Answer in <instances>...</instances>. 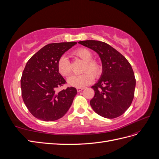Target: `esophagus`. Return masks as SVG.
<instances>
[{
  "instance_id": "34e87169",
  "label": "esophagus",
  "mask_w": 159,
  "mask_h": 159,
  "mask_svg": "<svg viewBox=\"0 0 159 159\" xmlns=\"http://www.w3.org/2000/svg\"><path fill=\"white\" fill-rule=\"evenodd\" d=\"M84 89V88H77V91H78V92H80L81 91H82Z\"/></svg>"
}]
</instances>
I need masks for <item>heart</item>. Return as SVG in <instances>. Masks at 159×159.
Returning <instances> with one entry per match:
<instances>
[{"instance_id": "1", "label": "heart", "mask_w": 159, "mask_h": 159, "mask_svg": "<svg viewBox=\"0 0 159 159\" xmlns=\"http://www.w3.org/2000/svg\"><path fill=\"white\" fill-rule=\"evenodd\" d=\"M74 54L84 61L82 68L83 74L80 75H73L68 80L70 85L75 88H83L92 82L93 76L98 78L103 72L102 62L98 60L92 59L93 54L88 48H81L75 50ZM57 69L60 74L63 76H68L71 72V64L68 57L62 56L57 61ZM92 73L94 75L91 74Z\"/></svg>"}]
</instances>
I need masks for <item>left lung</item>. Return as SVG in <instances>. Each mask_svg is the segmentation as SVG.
<instances>
[{
  "instance_id": "1",
  "label": "left lung",
  "mask_w": 159,
  "mask_h": 159,
  "mask_svg": "<svg viewBox=\"0 0 159 159\" xmlns=\"http://www.w3.org/2000/svg\"><path fill=\"white\" fill-rule=\"evenodd\" d=\"M78 43L97 52L103 66L100 79L91 87L95 91L90 101L91 107L105 118L119 117L130 107L134 98L136 80L131 64L105 42L85 40Z\"/></svg>"
}]
</instances>
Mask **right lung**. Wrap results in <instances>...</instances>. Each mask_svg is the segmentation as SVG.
<instances>
[{
    "label": "right lung",
    "mask_w": 159,
    "mask_h": 159,
    "mask_svg": "<svg viewBox=\"0 0 159 159\" xmlns=\"http://www.w3.org/2000/svg\"><path fill=\"white\" fill-rule=\"evenodd\" d=\"M75 42L47 44L28 61L20 80L24 103L34 117L45 121L61 118L77 94L75 88L57 91L66 84L59 73L57 61Z\"/></svg>",
    "instance_id": "obj_1"
}]
</instances>
